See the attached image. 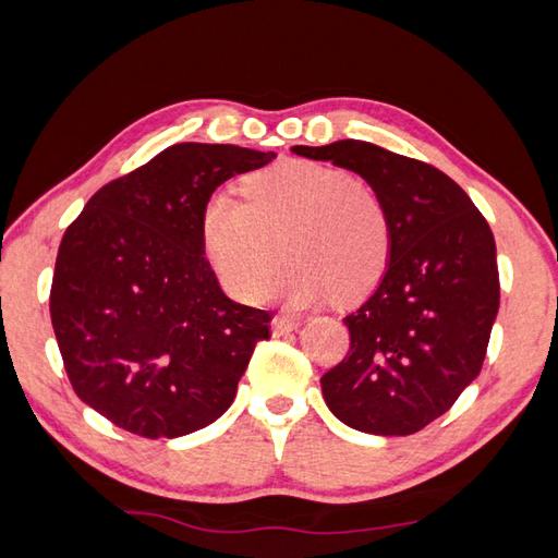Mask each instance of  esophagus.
<instances>
[{
	"label": "esophagus",
	"mask_w": 558,
	"mask_h": 558,
	"mask_svg": "<svg viewBox=\"0 0 558 558\" xmlns=\"http://www.w3.org/2000/svg\"><path fill=\"white\" fill-rule=\"evenodd\" d=\"M298 326H300L298 318H290V316H276V318H272V324H270L272 336H286Z\"/></svg>",
	"instance_id": "1"
}]
</instances>
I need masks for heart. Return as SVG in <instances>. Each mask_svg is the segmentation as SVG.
Masks as SVG:
<instances>
[{
  "instance_id": "1",
  "label": "heart",
  "mask_w": 558,
  "mask_h": 558,
  "mask_svg": "<svg viewBox=\"0 0 558 558\" xmlns=\"http://www.w3.org/2000/svg\"><path fill=\"white\" fill-rule=\"evenodd\" d=\"M242 194L213 192L201 210L204 252L232 298H264L286 256L278 294L290 306L333 294L357 302L384 278L393 225L384 198L350 172L288 160L248 174Z\"/></svg>"
}]
</instances>
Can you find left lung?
Listing matches in <instances>:
<instances>
[{"label":"left lung","mask_w":558,"mask_h":558,"mask_svg":"<svg viewBox=\"0 0 558 558\" xmlns=\"http://www.w3.org/2000/svg\"><path fill=\"white\" fill-rule=\"evenodd\" d=\"M292 150L364 177L393 225L381 286L342 318L350 350L322 376L326 405L366 434L420 432L453 408L487 354L501 294L489 222L429 162L352 138Z\"/></svg>","instance_id":"obj_1"}]
</instances>
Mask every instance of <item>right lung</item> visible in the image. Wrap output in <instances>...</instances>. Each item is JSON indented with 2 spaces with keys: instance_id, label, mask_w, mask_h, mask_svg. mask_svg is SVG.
I'll list each match as a JSON object with an SVG mask.
<instances>
[{
  "instance_id": "1",
  "label": "right lung",
  "mask_w": 558,
  "mask_h": 558,
  "mask_svg": "<svg viewBox=\"0 0 558 558\" xmlns=\"http://www.w3.org/2000/svg\"><path fill=\"white\" fill-rule=\"evenodd\" d=\"M276 153L174 144L90 196L59 244L50 316L76 396L124 432L177 438L232 405L270 312L232 302L201 210Z\"/></svg>"
}]
</instances>
